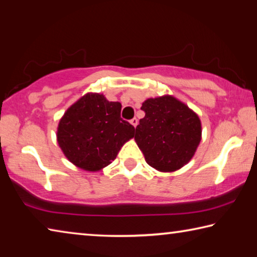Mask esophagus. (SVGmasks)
Masks as SVG:
<instances>
[{
  "label": "esophagus",
  "mask_w": 257,
  "mask_h": 257,
  "mask_svg": "<svg viewBox=\"0 0 257 257\" xmlns=\"http://www.w3.org/2000/svg\"><path fill=\"white\" fill-rule=\"evenodd\" d=\"M130 123H132V124L134 125V127H136V125L138 124V120H137L136 118H134V119L130 120Z\"/></svg>",
  "instance_id": "esophagus-1"
}]
</instances>
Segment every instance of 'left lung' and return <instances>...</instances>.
I'll return each instance as SVG.
<instances>
[{
    "instance_id": "8db88e82",
    "label": "left lung",
    "mask_w": 257,
    "mask_h": 257,
    "mask_svg": "<svg viewBox=\"0 0 257 257\" xmlns=\"http://www.w3.org/2000/svg\"><path fill=\"white\" fill-rule=\"evenodd\" d=\"M136 141L145 161L160 172L177 171L193 159L202 139V123L191 108L171 95L147 98Z\"/></svg>"
}]
</instances>
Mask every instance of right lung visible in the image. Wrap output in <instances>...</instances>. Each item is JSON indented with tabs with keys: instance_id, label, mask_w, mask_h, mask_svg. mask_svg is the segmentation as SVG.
<instances>
[{
	"instance_id": "right-lung-1",
	"label": "right lung",
	"mask_w": 257,
	"mask_h": 257,
	"mask_svg": "<svg viewBox=\"0 0 257 257\" xmlns=\"http://www.w3.org/2000/svg\"><path fill=\"white\" fill-rule=\"evenodd\" d=\"M121 103L103 94L87 93L64 112L56 139L66 158L85 171L96 172L112 163L135 128L121 119Z\"/></svg>"
}]
</instances>
